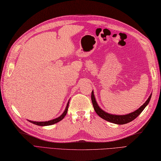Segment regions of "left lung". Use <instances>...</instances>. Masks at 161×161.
Masks as SVG:
<instances>
[{
    "instance_id": "8db88e82",
    "label": "left lung",
    "mask_w": 161,
    "mask_h": 161,
    "mask_svg": "<svg viewBox=\"0 0 161 161\" xmlns=\"http://www.w3.org/2000/svg\"><path fill=\"white\" fill-rule=\"evenodd\" d=\"M151 96H152V94H150L149 97L148 98V100L145 102L144 104L142 106H141V107H140L138 110H136V111H134L130 114H126V115L110 114H108V113L106 112L105 111L102 110V109L99 107V106H98V104L96 101L95 96L94 94V92L93 91L92 92L91 98H92V104H93V106H94V110L96 112L97 114L100 117H101L103 119H104L105 120L110 122L112 123H114L116 124H127L130 122L132 121L137 116H138L140 114H141V113L143 111L145 107H146L148 105V103H149V102L150 100V98H151Z\"/></svg>"
}]
</instances>
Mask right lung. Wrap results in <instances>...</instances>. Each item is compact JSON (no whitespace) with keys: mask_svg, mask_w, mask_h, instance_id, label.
I'll return each instance as SVG.
<instances>
[{"mask_svg":"<svg viewBox=\"0 0 161 161\" xmlns=\"http://www.w3.org/2000/svg\"><path fill=\"white\" fill-rule=\"evenodd\" d=\"M69 101L67 102V104L66 106V108L65 109V111L62 114L59 116L58 118H57L55 119H53V120H51L49 121H46V122H35V121H31L29 120L30 122H31L34 124H36V125H38V126H49V125H52V124H54L57 122H58L61 120H62L64 119V118L65 116V115L67 114V110H68V106H69Z\"/></svg>","mask_w":161,"mask_h":161,"instance_id":"obj_1","label":"right lung"}]
</instances>
